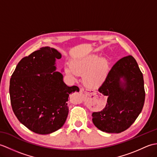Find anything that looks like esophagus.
I'll return each instance as SVG.
<instances>
[{
    "mask_svg": "<svg viewBox=\"0 0 157 157\" xmlns=\"http://www.w3.org/2000/svg\"><path fill=\"white\" fill-rule=\"evenodd\" d=\"M80 92L82 93H84V94H86V93H87V91H86L84 88H80Z\"/></svg>",
    "mask_w": 157,
    "mask_h": 157,
    "instance_id": "obj_1",
    "label": "esophagus"
}]
</instances>
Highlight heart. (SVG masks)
Here are the masks:
<instances>
[{
	"instance_id": "b5f03b06",
	"label": "heart",
	"mask_w": 157,
	"mask_h": 157,
	"mask_svg": "<svg viewBox=\"0 0 157 157\" xmlns=\"http://www.w3.org/2000/svg\"><path fill=\"white\" fill-rule=\"evenodd\" d=\"M71 67V68L66 69L69 75H83V82L85 86L96 89L101 87L107 78L109 63L106 59L100 58L98 55H93L73 61Z\"/></svg>"
}]
</instances>
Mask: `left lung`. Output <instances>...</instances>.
Returning a JSON list of instances; mask_svg holds the SVG:
<instances>
[{
    "instance_id": "8db88e82",
    "label": "left lung",
    "mask_w": 157,
    "mask_h": 157,
    "mask_svg": "<svg viewBox=\"0 0 157 157\" xmlns=\"http://www.w3.org/2000/svg\"><path fill=\"white\" fill-rule=\"evenodd\" d=\"M98 91L107 96L101 111L92 113V122L102 132L121 133L137 119L145 101L144 78L137 62L129 55L113 66Z\"/></svg>"
}]
</instances>
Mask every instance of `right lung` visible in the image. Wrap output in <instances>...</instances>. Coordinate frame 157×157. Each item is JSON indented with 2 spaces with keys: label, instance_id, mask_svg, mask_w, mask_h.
<instances>
[{
  "label": "right lung",
  "instance_id": "add662e5",
  "mask_svg": "<svg viewBox=\"0 0 157 157\" xmlns=\"http://www.w3.org/2000/svg\"><path fill=\"white\" fill-rule=\"evenodd\" d=\"M61 54L46 46L23 58L10 79L9 94L17 118L29 130L48 134L60 129L67 117V101L78 86L69 87L61 73L56 71V59Z\"/></svg>",
  "mask_w": 157,
  "mask_h": 157
}]
</instances>
